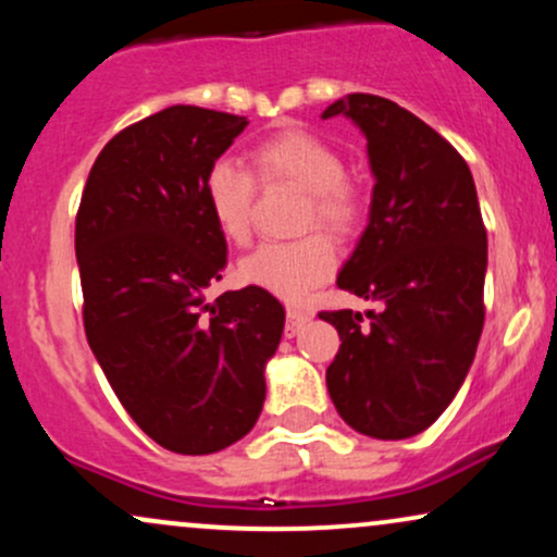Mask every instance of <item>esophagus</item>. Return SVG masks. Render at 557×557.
<instances>
[{
    "label": "esophagus",
    "mask_w": 557,
    "mask_h": 557,
    "mask_svg": "<svg viewBox=\"0 0 557 557\" xmlns=\"http://www.w3.org/2000/svg\"><path fill=\"white\" fill-rule=\"evenodd\" d=\"M311 322L309 311H300V309H287V322H285V335L287 337H296L306 324Z\"/></svg>",
    "instance_id": "esophagus-1"
}]
</instances>
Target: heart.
<instances>
[{
  "label": "heart",
  "instance_id": "heart-1",
  "mask_svg": "<svg viewBox=\"0 0 557 557\" xmlns=\"http://www.w3.org/2000/svg\"><path fill=\"white\" fill-rule=\"evenodd\" d=\"M261 183H293L306 190L304 225H322L335 235H350L363 216L356 185L345 177V159L335 146L300 127L274 133L251 151ZM203 198L216 233L243 246L251 235L257 181L233 159H216L203 177ZM337 251L322 233L298 240H270L240 259V283L261 287L283 300H304L335 272Z\"/></svg>",
  "mask_w": 557,
  "mask_h": 557
}]
</instances>
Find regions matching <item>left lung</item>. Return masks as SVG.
Masks as SVG:
<instances>
[{
    "instance_id": "1",
    "label": "left lung",
    "mask_w": 557,
    "mask_h": 557,
    "mask_svg": "<svg viewBox=\"0 0 557 557\" xmlns=\"http://www.w3.org/2000/svg\"><path fill=\"white\" fill-rule=\"evenodd\" d=\"M367 136L374 175L367 230L337 287L380 311H322L341 335L327 369L337 413L356 432L406 440L461 389L484 327L487 230L469 164L395 101L348 94L322 112Z\"/></svg>"
}]
</instances>
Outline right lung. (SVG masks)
<instances>
[{"label":"right lung","mask_w":557,"mask_h":557,"mask_svg":"<svg viewBox=\"0 0 557 557\" xmlns=\"http://www.w3.org/2000/svg\"><path fill=\"white\" fill-rule=\"evenodd\" d=\"M246 117L175 104L96 157L75 220L83 324L131 419L181 456H209L257 424L285 309L261 287L207 298L227 243L203 177Z\"/></svg>","instance_id":"right-lung-1"}]
</instances>
